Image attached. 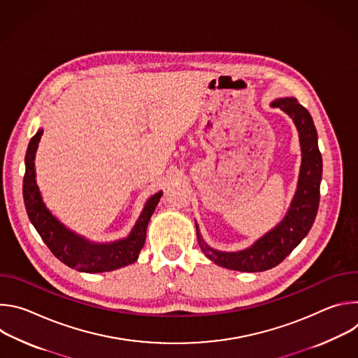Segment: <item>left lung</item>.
<instances>
[{
	"instance_id": "1",
	"label": "left lung",
	"mask_w": 358,
	"mask_h": 358,
	"mask_svg": "<svg viewBox=\"0 0 358 358\" xmlns=\"http://www.w3.org/2000/svg\"><path fill=\"white\" fill-rule=\"evenodd\" d=\"M272 106L282 109L292 117L299 131L301 148L297 188L285 218L252 246L238 252H222L210 248L202 239L195 222L198 243L206 257L218 266L231 271L262 272L275 268L309 234L317 215L323 162L313 119L294 97L276 99L272 101Z\"/></svg>"
}]
</instances>
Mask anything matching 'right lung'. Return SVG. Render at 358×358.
Returning <instances> with one entry per match:
<instances>
[{
  "label": "right lung",
  "instance_id": "obj_1",
  "mask_svg": "<svg viewBox=\"0 0 358 358\" xmlns=\"http://www.w3.org/2000/svg\"><path fill=\"white\" fill-rule=\"evenodd\" d=\"M43 130L39 129L31 138L25 156L24 176V202L29 221L36 232L55 257L66 266L86 273L110 272L130 264H134L145 242V231L148 221L155 213L163 192L151 195L127 238L109 242L96 243L72 232L61 224L42 201L35 180V152Z\"/></svg>",
  "mask_w": 358,
  "mask_h": 358
}]
</instances>
